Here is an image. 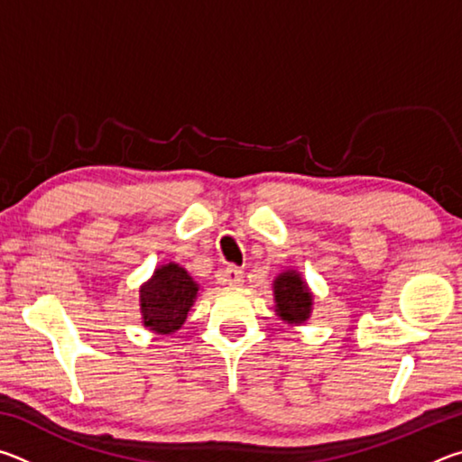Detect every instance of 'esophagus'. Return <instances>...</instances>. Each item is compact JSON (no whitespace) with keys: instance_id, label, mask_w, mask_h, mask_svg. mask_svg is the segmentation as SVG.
I'll return each mask as SVG.
<instances>
[{"instance_id":"34e87169","label":"esophagus","mask_w":462,"mask_h":462,"mask_svg":"<svg viewBox=\"0 0 462 462\" xmlns=\"http://www.w3.org/2000/svg\"><path fill=\"white\" fill-rule=\"evenodd\" d=\"M220 279L222 283L230 285V287H240L242 283H245V273H242V269L234 267V264H230V267H226L222 273H220Z\"/></svg>"}]
</instances>
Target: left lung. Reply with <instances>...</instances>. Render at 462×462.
Segmentation results:
<instances>
[{
    "label": "left lung",
    "instance_id": "left-lung-1",
    "mask_svg": "<svg viewBox=\"0 0 462 462\" xmlns=\"http://www.w3.org/2000/svg\"><path fill=\"white\" fill-rule=\"evenodd\" d=\"M273 297H275V311L285 324L301 326L311 318L314 310V293L308 287L300 271L287 269L279 273L273 281Z\"/></svg>",
    "mask_w": 462,
    "mask_h": 462
}]
</instances>
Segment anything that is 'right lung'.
Wrapping results in <instances>:
<instances>
[{
	"instance_id": "add662e5",
	"label": "right lung",
	"mask_w": 462,
	"mask_h": 462,
	"mask_svg": "<svg viewBox=\"0 0 462 462\" xmlns=\"http://www.w3.org/2000/svg\"><path fill=\"white\" fill-rule=\"evenodd\" d=\"M198 293L199 283L181 264H159L140 285V316L146 330L165 336L181 330Z\"/></svg>"
}]
</instances>
